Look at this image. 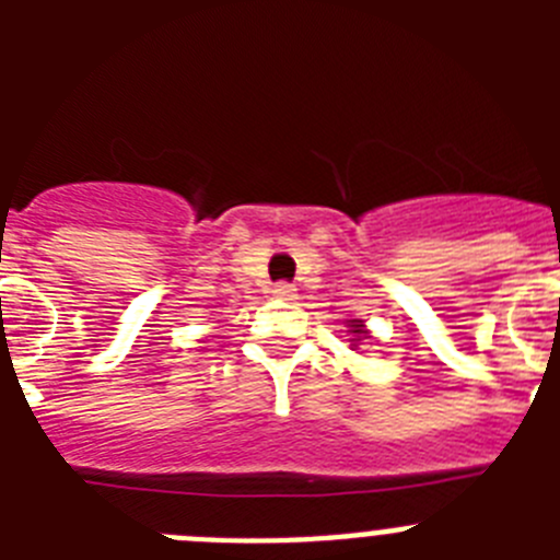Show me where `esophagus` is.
Instances as JSON below:
<instances>
[{"instance_id": "34e87169", "label": "esophagus", "mask_w": 560, "mask_h": 560, "mask_svg": "<svg viewBox=\"0 0 560 560\" xmlns=\"http://www.w3.org/2000/svg\"><path fill=\"white\" fill-rule=\"evenodd\" d=\"M294 285L291 283H275V289H271V294L277 296V300H294Z\"/></svg>"}]
</instances>
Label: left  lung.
Wrapping results in <instances>:
<instances>
[{"instance_id":"left-lung-1","label":"left lung","mask_w":560,"mask_h":560,"mask_svg":"<svg viewBox=\"0 0 560 560\" xmlns=\"http://www.w3.org/2000/svg\"><path fill=\"white\" fill-rule=\"evenodd\" d=\"M350 328H353V334H355V336H364V330H361V323H359V319H353V325H350Z\"/></svg>"}]
</instances>
